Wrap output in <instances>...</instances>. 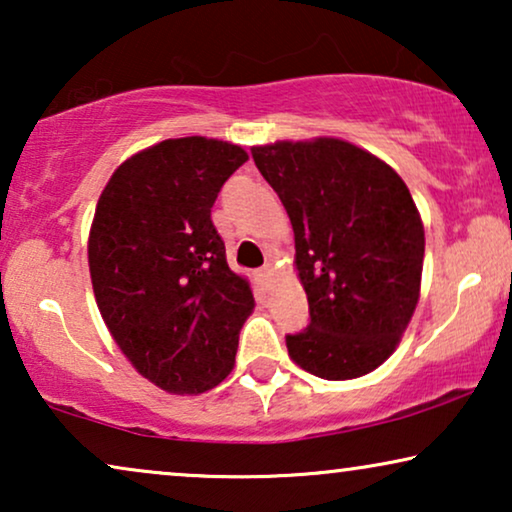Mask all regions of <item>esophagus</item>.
<instances>
[{
    "label": "esophagus",
    "instance_id": "34e87169",
    "mask_svg": "<svg viewBox=\"0 0 512 512\" xmlns=\"http://www.w3.org/2000/svg\"><path fill=\"white\" fill-rule=\"evenodd\" d=\"M270 275H272V272H270L268 265H265V268H261V270H256V282L261 284V289H263V291L268 289V284H270Z\"/></svg>",
    "mask_w": 512,
    "mask_h": 512
}]
</instances>
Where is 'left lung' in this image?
I'll return each mask as SVG.
<instances>
[{"label": "left lung", "mask_w": 512, "mask_h": 512, "mask_svg": "<svg viewBox=\"0 0 512 512\" xmlns=\"http://www.w3.org/2000/svg\"><path fill=\"white\" fill-rule=\"evenodd\" d=\"M296 237L310 326L289 356L321 380H354L394 354L419 300L424 223L405 181L345 139L251 146Z\"/></svg>", "instance_id": "left-lung-1"}]
</instances>
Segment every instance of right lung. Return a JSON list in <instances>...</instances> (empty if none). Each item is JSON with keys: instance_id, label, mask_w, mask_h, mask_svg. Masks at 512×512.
I'll list each match as a JSON object with an SVG mask.
<instances>
[{"instance_id": "add662e5", "label": "right lung", "mask_w": 512, "mask_h": 512, "mask_svg": "<svg viewBox=\"0 0 512 512\" xmlns=\"http://www.w3.org/2000/svg\"><path fill=\"white\" fill-rule=\"evenodd\" d=\"M249 156L207 137L135 153L104 186L88 235L97 307L139 375L170 394H205L235 366L254 310L212 223L221 186Z\"/></svg>"}]
</instances>
